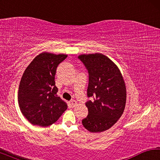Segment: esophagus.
Masks as SVG:
<instances>
[{
  "label": "esophagus",
  "mask_w": 160,
  "mask_h": 160,
  "mask_svg": "<svg viewBox=\"0 0 160 160\" xmlns=\"http://www.w3.org/2000/svg\"><path fill=\"white\" fill-rule=\"evenodd\" d=\"M70 104H71L72 107H75L77 105L78 102L75 101V100H71V101H70Z\"/></svg>",
  "instance_id": "1"
}]
</instances>
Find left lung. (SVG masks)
<instances>
[{"label":"left lung","mask_w":160,"mask_h":160,"mask_svg":"<svg viewBox=\"0 0 160 160\" xmlns=\"http://www.w3.org/2000/svg\"><path fill=\"white\" fill-rule=\"evenodd\" d=\"M78 58L89 72L86 102L88 115L82 125L92 132L109 129L122 116L126 102V88L118 66L107 56L95 53L81 54Z\"/></svg>","instance_id":"obj_1"}]
</instances>
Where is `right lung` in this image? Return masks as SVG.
Returning a JSON list of instances; mask_svg holds the SVG:
<instances>
[{
  "mask_svg": "<svg viewBox=\"0 0 160 160\" xmlns=\"http://www.w3.org/2000/svg\"><path fill=\"white\" fill-rule=\"evenodd\" d=\"M63 53L43 52L35 57L22 76L18 104L22 115L34 126L46 127L60 118L68 105L57 95L55 75Z\"/></svg>",
  "mask_w": 160,
  "mask_h": 160,
  "instance_id": "1",
  "label": "right lung"
}]
</instances>
